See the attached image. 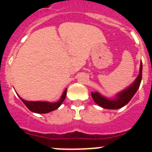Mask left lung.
Masks as SVG:
<instances>
[{
    "label": "left lung",
    "mask_w": 152,
    "mask_h": 152,
    "mask_svg": "<svg viewBox=\"0 0 152 152\" xmlns=\"http://www.w3.org/2000/svg\"><path fill=\"white\" fill-rule=\"evenodd\" d=\"M142 77V63L141 61L140 71H139V74L138 75V77L135 79V82L132 84L129 88L126 89L125 91H123V92L119 93V94H117L116 99H113V100L107 99L106 97H103V96H101L99 93L96 92L91 93L93 100H94V102L96 104H98L100 107H103V108L112 109V110L121 108V107L126 105L130 101V100L135 95L136 91H138L141 84Z\"/></svg>",
    "instance_id": "left-lung-1"
}]
</instances>
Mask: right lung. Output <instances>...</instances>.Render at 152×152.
I'll return each instance as SVG.
<instances>
[{
    "label": "right lung",
    "instance_id": "1",
    "mask_svg": "<svg viewBox=\"0 0 152 152\" xmlns=\"http://www.w3.org/2000/svg\"><path fill=\"white\" fill-rule=\"evenodd\" d=\"M67 94V89L64 90V93H63L62 96H61V99L56 103H49V102H40V101H27V100H24L21 97L20 100L23 102V103L26 106L29 110L32 111L33 113H47L51 111H53L61 106L62 102L64 101L65 99Z\"/></svg>",
    "mask_w": 152,
    "mask_h": 152
}]
</instances>
